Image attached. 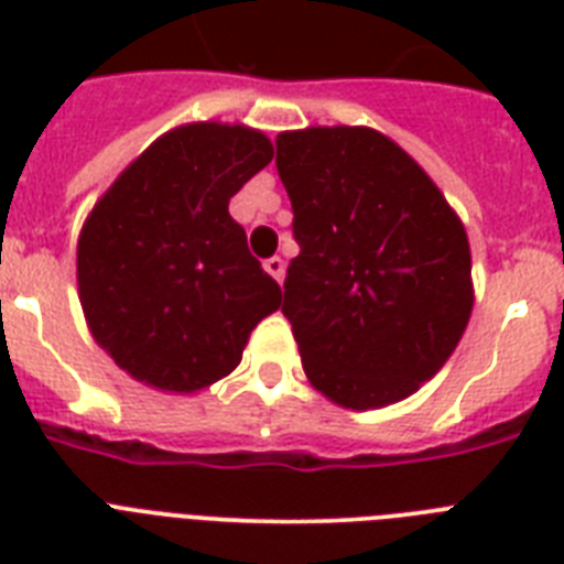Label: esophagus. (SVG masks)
Instances as JSON below:
<instances>
[{
    "instance_id": "esophagus-1",
    "label": "esophagus",
    "mask_w": 564,
    "mask_h": 564,
    "mask_svg": "<svg viewBox=\"0 0 564 564\" xmlns=\"http://www.w3.org/2000/svg\"><path fill=\"white\" fill-rule=\"evenodd\" d=\"M263 265H265V272L272 274L274 281H278V283L283 281V272H286V263H283L281 257H269V260H265Z\"/></svg>"
}]
</instances>
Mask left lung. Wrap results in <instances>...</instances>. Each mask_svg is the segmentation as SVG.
<instances>
[{"mask_svg":"<svg viewBox=\"0 0 564 564\" xmlns=\"http://www.w3.org/2000/svg\"><path fill=\"white\" fill-rule=\"evenodd\" d=\"M274 145L301 248L281 307L301 366L339 406L401 401L445 366L471 316L463 221L375 128L283 131Z\"/></svg>","mask_w":564,"mask_h":564,"instance_id":"left-lung-1","label":"left lung"}]
</instances>
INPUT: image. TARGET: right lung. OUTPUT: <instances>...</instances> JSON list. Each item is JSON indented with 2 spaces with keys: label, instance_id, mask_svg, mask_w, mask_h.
<instances>
[{
  "label": "right lung",
  "instance_id": "1",
  "mask_svg": "<svg viewBox=\"0 0 564 564\" xmlns=\"http://www.w3.org/2000/svg\"><path fill=\"white\" fill-rule=\"evenodd\" d=\"M269 161L254 128L193 122L154 140L93 207L78 295L119 369L163 392H198L237 369L257 322L281 307L228 213Z\"/></svg>",
  "mask_w": 564,
  "mask_h": 564
}]
</instances>
